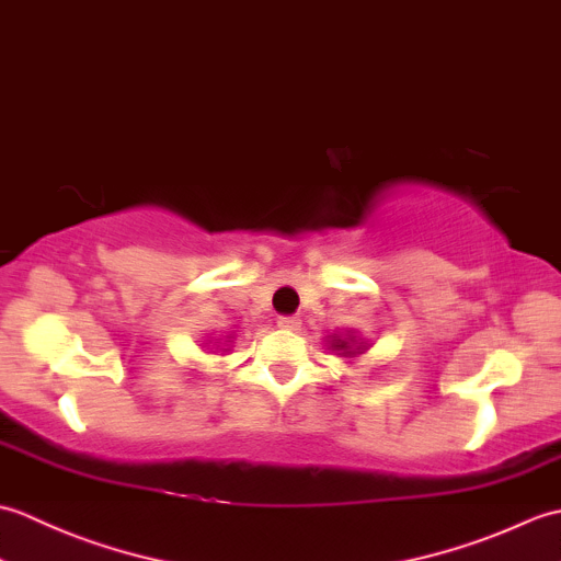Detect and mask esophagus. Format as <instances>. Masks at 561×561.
I'll return each instance as SVG.
<instances>
[{"mask_svg": "<svg viewBox=\"0 0 561 561\" xmlns=\"http://www.w3.org/2000/svg\"><path fill=\"white\" fill-rule=\"evenodd\" d=\"M277 325H279L282 330H301V320L296 318V316H282V318L277 320Z\"/></svg>", "mask_w": 561, "mask_h": 561, "instance_id": "esophagus-1", "label": "esophagus"}]
</instances>
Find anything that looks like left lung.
<instances>
[{
  "mask_svg": "<svg viewBox=\"0 0 561 561\" xmlns=\"http://www.w3.org/2000/svg\"><path fill=\"white\" fill-rule=\"evenodd\" d=\"M368 347H371L368 340L356 337L354 330H344L342 335H337V332L328 335V350H332L337 356H344V359H354V356H362V354H366Z\"/></svg>",
  "mask_w": 561,
  "mask_h": 561,
  "instance_id": "left-lung-1",
  "label": "left lung"
}]
</instances>
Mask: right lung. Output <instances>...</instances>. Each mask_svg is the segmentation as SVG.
Masks as SVG:
<instances>
[{
	"label": "right lung",
	"mask_w": 561,
	"mask_h": 561,
	"mask_svg": "<svg viewBox=\"0 0 561 561\" xmlns=\"http://www.w3.org/2000/svg\"><path fill=\"white\" fill-rule=\"evenodd\" d=\"M226 342H231V340H226ZM226 342H224V347H226ZM219 344H221V342H219ZM219 344H217V347H219ZM224 352H226V350H224Z\"/></svg>",
	"instance_id": "1"
}]
</instances>
